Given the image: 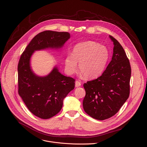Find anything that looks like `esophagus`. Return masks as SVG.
I'll use <instances>...</instances> for the list:
<instances>
[{
    "label": "esophagus",
    "mask_w": 147,
    "mask_h": 147,
    "mask_svg": "<svg viewBox=\"0 0 147 147\" xmlns=\"http://www.w3.org/2000/svg\"><path fill=\"white\" fill-rule=\"evenodd\" d=\"M82 85V82H81V81H80V80H77L76 82V83H75V86L76 87H80Z\"/></svg>",
    "instance_id": "obj_1"
}]
</instances>
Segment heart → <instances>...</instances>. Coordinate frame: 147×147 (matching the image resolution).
<instances>
[{
    "mask_svg": "<svg viewBox=\"0 0 147 147\" xmlns=\"http://www.w3.org/2000/svg\"><path fill=\"white\" fill-rule=\"evenodd\" d=\"M109 51L105 46L98 43L87 41L76 45L72 55L65 59V70L69 74H73L77 70L85 78L92 79L98 77L104 71L109 60Z\"/></svg>",
    "mask_w": 147,
    "mask_h": 147,
    "instance_id": "obj_1",
    "label": "heart"
}]
</instances>
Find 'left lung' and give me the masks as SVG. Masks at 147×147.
I'll list each match as a JSON object with an SVG mask.
<instances>
[{
  "mask_svg": "<svg viewBox=\"0 0 147 147\" xmlns=\"http://www.w3.org/2000/svg\"><path fill=\"white\" fill-rule=\"evenodd\" d=\"M110 37L114 45L111 61L101 76L83 84L84 110L98 120L114 115L129 95V61L122 46L113 36Z\"/></svg>",
  "mask_w": 147,
  "mask_h": 147,
  "instance_id": "1",
  "label": "left lung"
}]
</instances>
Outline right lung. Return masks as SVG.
<instances>
[{
    "label": "right lung",
    "mask_w": 147,
    "mask_h": 147,
    "mask_svg": "<svg viewBox=\"0 0 147 147\" xmlns=\"http://www.w3.org/2000/svg\"><path fill=\"white\" fill-rule=\"evenodd\" d=\"M70 37L68 32H42L33 37L19 59V94L29 110L40 118L48 119L60 112L64 98L74 88L75 80L63 76L57 67L45 77L37 76L30 69V57L35 50L61 48Z\"/></svg>",
    "instance_id": "right-lung-1"
}]
</instances>
